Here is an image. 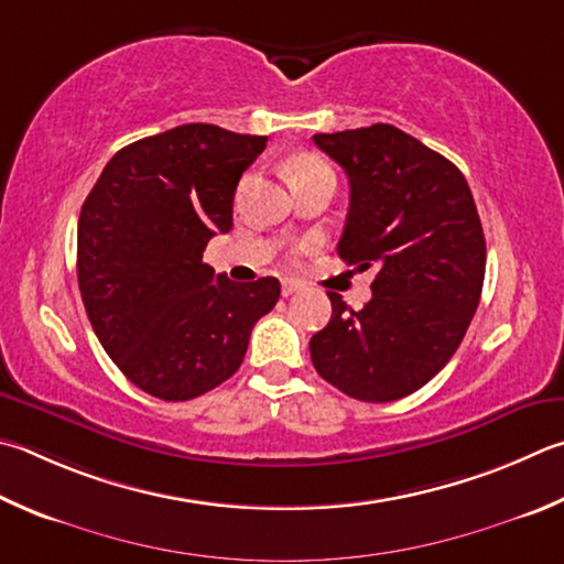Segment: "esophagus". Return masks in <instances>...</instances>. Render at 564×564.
<instances>
[{
  "instance_id": "34e87169",
  "label": "esophagus",
  "mask_w": 564,
  "mask_h": 564,
  "mask_svg": "<svg viewBox=\"0 0 564 564\" xmlns=\"http://www.w3.org/2000/svg\"><path fill=\"white\" fill-rule=\"evenodd\" d=\"M301 289H303V285L299 281H293V279H283V283H281V293L285 295V299H289V295H293V293H299Z\"/></svg>"
}]
</instances>
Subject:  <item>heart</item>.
Returning <instances> with one entry per match:
<instances>
[{
	"instance_id": "b5f03b06",
	"label": "heart",
	"mask_w": 564,
	"mask_h": 564,
	"mask_svg": "<svg viewBox=\"0 0 564 564\" xmlns=\"http://www.w3.org/2000/svg\"><path fill=\"white\" fill-rule=\"evenodd\" d=\"M325 167H327L325 160H321L317 155H308V152H303V155H295V158L285 162V175H289V180H295V177L311 175V172L325 170Z\"/></svg>"
}]
</instances>
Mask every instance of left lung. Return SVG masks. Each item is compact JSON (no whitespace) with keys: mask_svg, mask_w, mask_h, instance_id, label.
<instances>
[{"mask_svg":"<svg viewBox=\"0 0 564 564\" xmlns=\"http://www.w3.org/2000/svg\"><path fill=\"white\" fill-rule=\"evenodd\" d=\"M313 142L350 182L337 256L375 269L372 299L333 315L311 337L325 382L360 402H394L452 360L486 275V239L466 177L394 126L317 132Z\"/></svg>","mask_w":564,"mask_h":564,"instance_id":"obj_1","label":"left lung"}]
</instances>
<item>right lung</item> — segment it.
Instances as JSON below:
<instances>
[{
    "mask_svg": "<svg viewBox=\"0 0 564 564\" xmlns=\"http://www.w3.org/2000/svg\"><path fill=\"white\" fill-rule=\"evenodd\" d=\"M265 140L207 122L142 138L112 155L80 207V299L142 392L187 402L229 380L279 301L273 275L234 283L202 261L214 234L231 229L234 192Z\"/></svg>",
    "mask_w": 564,
    "mask_h": 564,
    "instance_id": "add662e5",
    "label": "right lung"
}]
</instances>
